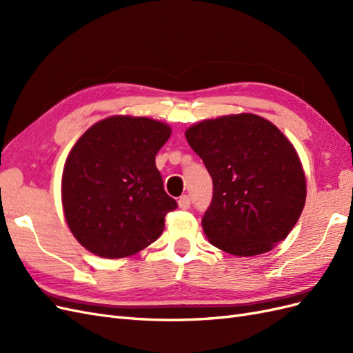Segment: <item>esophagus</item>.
Here are the masks:
<instances>
[{
	"instance_id": "34e87169",
	"label": "esophagus",
	"mask_w": 353,
	"mask_h": 353,
	"mask_svg": "<svg viewBox=\"0 0 353 353\" xmlns=\"http://www.w3.org/2000/svg\"><path fill=\"white\" fill-rule=\"evenodd\" d=\"M178 206H179L181 209H190V206H191V200H190V197H188L187 194L181 196V197H179V200H178Z\"/></svg>"
}]
</instances>
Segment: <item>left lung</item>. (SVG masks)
Returning a JSON list of instances; mask_svg holds the SVG:
<instances>
[{
  "mask_svg": "<svg viewBox=\"0 0 353 353\" xmlns=\"http://www.w3.org/2000/svg\"><path fill=\"white\" fill-rule=\"evenodd\" d=\"M190 147L213 183L201 219L215 248L236 254L270 252L293 230L306 200L305 172L293 144L253 113L221 116L190 126Z\"/></svg>",
  "mask_w": 353,
  "mask_h": 353,
  "instance_id": "left-lung-1",
  "label": "left lung"
}]
</instances>
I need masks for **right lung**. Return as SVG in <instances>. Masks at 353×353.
<instances>
[{
  "mask_svg": "<svg viewBox=\"0 0 353 353\" xmlns=\"http://www.w3.org/2000/svg\"><path fill=\"white\" fill-rule=\"evenodd\" d=\"M170 132L169 125L148 117L112 116L73 145L63 169L61 203L85 249L126 258L160 237L166 213L178 208L154 162Z\"/></svg>",
  "mask_w": 353,
  "mask_h": 353,
  "instance_id": "obj_1",
  "label": "right lung"
}]
</instances>
